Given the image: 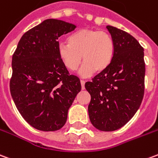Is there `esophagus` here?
Returning <instances> with one entry per match:
<instances>
[{"label": "esophagus", "instance_id": "obj_1", "mask_svg": "<svg viewBox=\"0 0 158 158\" xmlns=\"http://www.w3.org/2000/svg\"><path fill=\"white\" fill-rule=\"evenodd\" d=\"M80 84H81L82 89L84 90V89H85V80H80Z\"/></svg>", "mask_w": 158, "mask_h": 158}]
</instances>
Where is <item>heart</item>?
Instances as JSON below:
<instances>
[{"instance_id": "1", "label": "heart", "mask_w": 158, "mask_h": 158, "mask_svg": "<svg viewBox=\"0 0 158 158\" xmlns=\"http://www.w3.org/2000/svg\"><path fill=\"white\" fill-rule=\"evenodd\" d=\"M68 43H60L57 53L64 66L75 71L83 60L80 75L88 77L95 71H105L114 57V44L112 37L103 31L83 29L68 37Z\"/></svg>"}]
</instances>
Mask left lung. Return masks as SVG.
<instances>
[{"instance_id": "obj_1", "label": "left lung", "mask_w": 158, "mask_h": 158, "mask_svg": "<svg viewBox=\"0 0 158 158\" xmlns=\"http://www.w3.org/2000/svg\"><path fill=\"white\" fill-rule=\"evenodd\" d=\"M114 44L110 66L85 83L90 95L88 106L91 124L111 132L128 122L139 110L144 92V48L122 30L108 25Z\"/></svg>"}]
</instances>
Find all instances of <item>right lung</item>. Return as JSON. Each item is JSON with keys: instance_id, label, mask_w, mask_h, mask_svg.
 Masks as SVG:
<instances>
[{"instance_id": "right-lung-1", "label": "right lung", "mask_w": 158, "mask_h": 158, "mask_svg": "<svg viewBox=\"0 0 158 158\" xmlns=\"http://www.w3.org/2000/svg\"><path fill=\"white\" fill-rule=\"evenodd\" d=\"M76 25L48 19L22 36L13 55L10 91L19 112L34 128L60 129L81 90L80 80L69 74L57 53L58 38Z\"/></svg>"}]
</instances>
